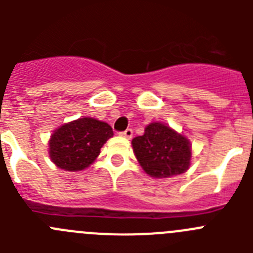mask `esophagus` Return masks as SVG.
<instances>
[{"label": "esophagus", "mask_w": 253, "mask_h": 253, "mask_svg": "<svg viewBox=\"0 0 253 253\" xmlns=\"http://www.w3.org/2000/svg\"><path fill=\"white\" fill-rule=\"evenodd\" d=\"M120 135L124 138H126V139H130L131 137H133V130L131 129H126L125 131H123V133H120Z\"/></svg>", "instance_id": "esophagus-1"}]
</instances>
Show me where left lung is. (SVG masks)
<instances>
[{
    "mask_svg": "<svg viewBox=\"0 0 253 253\" xmlns=\"http://www.w3.org/2000/svg\"><path fill=\"white\" fill-rule=\"evenodd\" d=\"M131 147L142 169L151 177L181 175L191 165L193 149L189 138L161 122L147 125L143 135L131 140Z\"/></svg>",
    "mask_w": 253,
    "mask_h": 253,
    "instance_id": "obj_1",
    "label": "left lung"
}]
</instances>
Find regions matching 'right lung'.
<instances>
[{"label":"right lung","mask_w":253,"mask_h":253,"mask_svg":"<svg viewBox=\"0 0 253 253\" xmlns=\"http://www.w3.org/2000/svg\"><path fill=\"white\" fill-rule=\"evenodd\" d=\"M113 135V128L107 123L90 116L78 118L51 133L49 157L64 171H82L95 162L100 149Z\"/></svg>","instance_id":"1"}]
</instances>
